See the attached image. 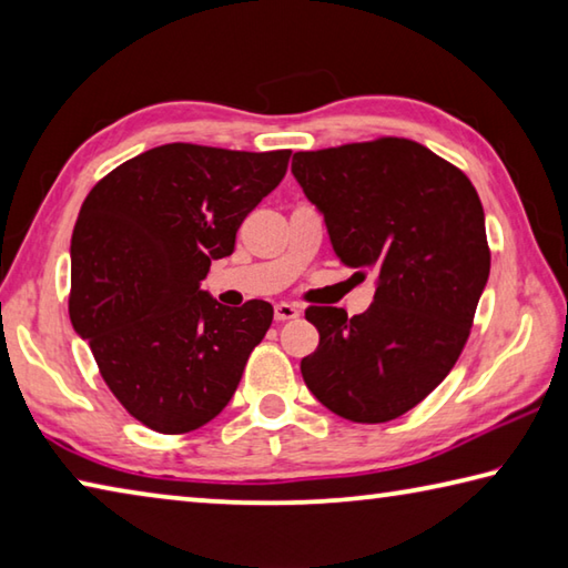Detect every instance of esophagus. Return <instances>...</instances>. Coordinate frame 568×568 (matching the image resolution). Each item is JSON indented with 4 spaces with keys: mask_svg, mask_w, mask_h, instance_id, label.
Listing matches in <instances>:
<instances>
[{
    "mask_svg": "<svg viewBox=\"0 0 568 568\" xmlns=\"http://www.w3.org/2000/svg\"><path fill=\"white\" fill-rule=\"evenodd\" d=\"M297 315H301V311H297V307H295L293 303H277V305H275V321H277V323L293 321V318H297Z\"/></svg>",
    "mask_w": 568,
    "mask_h": 568,
    "instance_id": "34e87169",
    "label": "esophagus"
}]
</instances>
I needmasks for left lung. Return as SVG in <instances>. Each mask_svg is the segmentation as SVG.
I'll return each mask as SVG.
<instances>
[{"label":"left lung","instance_id":"1","mask_svg":"<svg viewBox=\"0 0 568 568\" xmlns=\"http://www.w3.org/2000/svg\"><path fill=\"white\" fill-rule=\"evenodd\" d=\"M293 175L321 210L343 265L376 295L363 315L311 305L318 351L305 386L353 423H386L428 396L468 341L491 253L478 192L458 168L403 138L295 152Z\"/></svg>","mask_w":568,"mask_h":568}]
</instances>
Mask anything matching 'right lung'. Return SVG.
I'll list each match as a JSON object with an SVG mask.
<instances>
[{
	"label": "right lung",
	"mask_w": 568,
	"mask_h": 568,
	"mask_svg": "<svg viewBox=\"0 0 568 568\" xmlns=\"http://www.w3.org/2000/svg\"><path fill=\"white\" fill-rule=\"evenodd\" d=\"M291 150L170 142L122 162L84 197L72 233L70 321L108 388L158 434L223 410L273 323V305L200 291L237 227L285 178Z\"/></svg>",
	"instance_id": "obj_1"
}]
</instances>
